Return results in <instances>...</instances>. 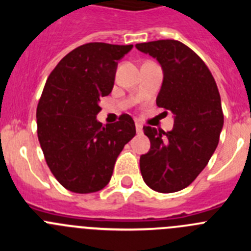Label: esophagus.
<instances>
[{
	"label": "esophagus",
	"instance_id": "esophagus-1",
	"mask_svg": "<svg viewBox=\"0 0 251 251\" xmlns=\"http://www.w3.org/2000/svg\"><path fill=\"white\" fill-rule=\"evenodd\" d=\"M136 130H137V133H142L143 132V126H142L141 123H136Z\"/></svg>",
	"mask_w": 251,
	"mask_h": 251
}]
</instances>
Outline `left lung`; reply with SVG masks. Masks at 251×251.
Returning a JSON list of instances; mask_svg holds the SVG:
<instances>
[{
  "label": "left lung",
  "mask_w": 251,
  "mask_h": 251,
  "mask_svg": "<svg viewBox=\"0 0 251 251\" xmlns=\"http://www.w3.org/2000/svg\"><path fill=\"white\" fill-rule=\"evenodd\" d=\"M163 69L157 105L175 114L174 129L166 133L145 126L151 150L139 159L148 187L162 194L187 187L206 167L220 139L224 113L216 81L194 50L177 40L137 44Z\"/></svg>",
  "instance_id": "left-lung-1"
}]
</instances>
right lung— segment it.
Returning a JSON list of instances; mask_svg holds the SVG:
<instances>
[{"instance_id":"obj_1","label":"right lung","mask_w":251,"mask_h":251,"mask_svg":"<svg viewBox=\"0 0 251 251\" xmlns=\"http://www.w3.org/2000/svg\"><path fill=\"white\" fill-rule=\"evenodd\" d=\"M133 45L89 43L70 51L49 75L36 109L37 137L51 174L75 194L110 181L117 157L136 136L132 117L103 126L99 100L113 89L118 60Z\"/></svg>"}]
</instances>
